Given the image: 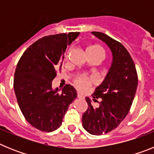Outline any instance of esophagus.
Masks as SVG:
<instances>
[{
    "mask_svg": "<svg viewBox=\"0 0 154 154\" xmlns=\"http://www.w3.org/2000/svg\"><path fill=\"white\" fill-rule=\"evenodd\" d=\"M77 97L79 98V99H83V96H82V95L81 93H79V92H78V93H77Z\"/></svg>",
    "mask_w": 154,
    "mask_h": 154,
    "instance_id": "obj_1",
    "label": "esophagus"
}]
</instances>
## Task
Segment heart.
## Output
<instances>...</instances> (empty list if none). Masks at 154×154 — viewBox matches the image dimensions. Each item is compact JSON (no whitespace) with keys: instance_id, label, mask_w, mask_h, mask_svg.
I'll use <instances>...</instances> for the list:
<instances>
[{"instance_id":"b5f03b06","label":"heart","mask_w":154,"mask_h":154,"mask_svg":"<svg viewBox=\"0 0 154 154\" xmlns=\"http://www.w3.org/2000/svg\"><path fill=\"white\" fill-rule=\"evenodd\" d=\"M87 55H97L101 57L103 59L105 57V51L103 48L98 45H90L86 48ZM68 55H66V58ZM98 79L95 76H86V75H79L75 79V85L81 90H85L89 86L97 83Z\"/></svg>"}]
</instances>
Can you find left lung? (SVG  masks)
<instances>
[{
	"instance_id": "left-lung-1",
	"label": "left lung",
	"mask_w": 154,
	"mask_h": 154,
	"mask_svg": "<svg viewBox=\"0 0 154 154\" xmlns=\"http://www.w3.org/2000/svg\"><path fill=\"white\" fill-rule=\"evenodd\" d=\"M92 33L112 53V66L92 95L95 102L100 99L99 106L94 108L89 98H85L89 107L82 116V126L88 133L98 136L112 131L126 117L135 96L138 76L130 53L120 42L102 32Z\"/></svg>"
}]
</instances>
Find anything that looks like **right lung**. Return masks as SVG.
Here are the masks:
<instances>
[{"instance_id":"1","label":"right lung","mask_w":154,"mask_h":154,"mask_svg":"<svg viewBox=\"0 0 154 154\" xmlns=\"http://www.w3.org/2000/svg\"><path fill=\"white\" fill-rule=\"evenodd\" d=\"M79 32L43 37L28 48L17 62L14 79L17 101L25 119L41 131L60 127L69 105L77 97L71 85L62 92L52 89V81L62 69L67 45Z\"/></svg>"}]
</instances>
